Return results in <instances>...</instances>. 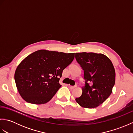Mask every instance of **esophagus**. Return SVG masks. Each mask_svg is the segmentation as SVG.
<instances>
[{
    "mask_svg": "<svg viewBox=\"0 0 133 133\" xmlns=\"http://www.w3.org/2000/svg\"><path fill=\"white\" fill-rule=\"evenodd\" d=\"M77 87V86H69V87H70V89H74L75 88V87Z\"/></svg>",
    "mask_w": 133,
    "mask_h": 133,
    "instance_id": "1",
    "label": "esophagus"
}]
</instances>
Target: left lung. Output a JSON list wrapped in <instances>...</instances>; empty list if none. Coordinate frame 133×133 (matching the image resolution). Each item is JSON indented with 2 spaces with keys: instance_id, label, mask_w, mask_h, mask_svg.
Segmentation results:
<instances>
[{
  "instance_id": "1",
  "label": "left lung",
  "mask_w": 133,
  "mask_h": 133,
  "mask_svg": "<svg viewBox=\"0 0 133 133\" xmlns=\"http://www.w3.org/2000/svg\"><path fill=\"white\" fill-rule=\"evenodd\" d=\"M75 58L84 71L85 86L75 101L84 108H95L110 94L115 81V71L110 59L102 54L75 53Z\"/></svg>"
}]
</instances>
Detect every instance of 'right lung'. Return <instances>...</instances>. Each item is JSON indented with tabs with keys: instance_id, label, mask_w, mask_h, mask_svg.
<instances>
[{
	"instance_id": "add662e5",
	"label": "right lung",
	"mask_w": 133,
	"mask_h": 133,
	"mask_svg": "<svg viewBox=\"0 0 133 133\" xmlns=\"http://www.w3.org/2000/svg\"><path fill=\"white\" fill-rule=\"evenodd\" d=\"M74 55L75 53L40 50L27 56L17 67L14 75L22 98L35 104L50 101L62 86L59 78Z\"/></svg>"
}]
</instances>
